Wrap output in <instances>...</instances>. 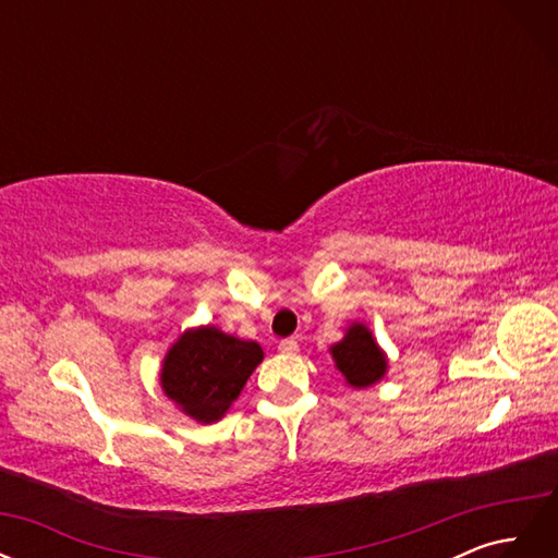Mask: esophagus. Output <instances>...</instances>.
<instances>
[{"instance_id": "34e87169", "label": "esophagus", "mask_w": 558, "mask_h": 558, "mask_svg": "<svg viewBox=\"0 0 558 558\" xmlns=\"http://www.w3.org/2000/svg\"><path fill=\"white\" fill-rule=\"evenodd\" d=\"M298 349H300V347H298V342L293 340V337H289V340H281V342H279V351L286 353V356H293V353H298Z\"/></svg>"}]
</instances>
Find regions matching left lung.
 <instances>
[{
	"label": "left lung",
	"mask_w": 558,
	"mask_h": 558,
	"mask_svg": "<svg viewBox=\"0 0 558 558\" xmlns=\"http://www.w3.org/2000/svg\"><path fill=\"white\" fill-rule=\"evenodd\" d=\"M330 353L335 367L340 369L347 384L353 388H367L386 375V353L369 328L359 324V320H353L342 340L330 347Z\"/></svg>",
	"instance_id": "8db88e82"
}]
</instances>
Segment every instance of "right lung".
Masks as SVG:
<instances>
[{
	"label": "right lung",
	"instance_id": "add662e5",
	"mask_svg": "<svg viewBox=\"0 0 558 558\" xmlns=\"http://www.w3.org/2000/svg\"><path fill=\"white\" fill-rule=\"evenodd\" d=\"M260 361L258 342L240 340L216 326H199L185 330L167 351L160 386L183 414L197 424H214L240 398Z\"/></svg>",
	"mask_w": 558,
	"mask_h": 558
}]
</instances>
